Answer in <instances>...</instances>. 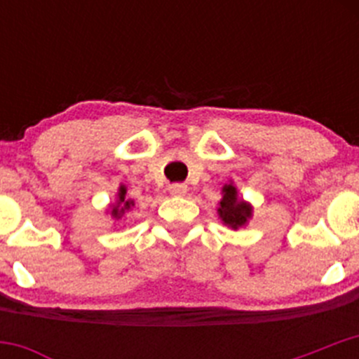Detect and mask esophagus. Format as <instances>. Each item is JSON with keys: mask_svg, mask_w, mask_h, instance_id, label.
Returning <instances> with one entry per match:
<instances>
[{"mask_svg": "<svg viewBox=\"0 0 359 359\" xmlns=\"http://www.w3.org/2000/svg\"><path fill=\"white\" fill-rule=\"evenodd\" d=\"M168 193L172 194V196H186L187 186H184V184H172V186L168 187Z\"/></svg>", "mask_w": 359, "mask_h": 359, "instance_id": "1", "label": "esophagus"}]
</instances>
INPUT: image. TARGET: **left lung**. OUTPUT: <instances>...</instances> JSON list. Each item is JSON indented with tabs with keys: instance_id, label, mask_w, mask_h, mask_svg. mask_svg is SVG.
I'll use <instances>...</instances> for the list:
<instances>
[{
	"instance_id": "8db88e82",
	"label": "left lung",
	"mask_w": 359,
	"mask_h": 359,
	"mask_svg": "<svg viewBox=\"0 0 359 359\" xmlns=\"http://www.w3.org/2000/svg\"><path fill=\"white\" fill-rule=\"evenodd\" d=\"M217 213L224 226L238 231L240 227L247 226L248 220L253 217V206L248 201L241 200L238 187L234 186V182H229L222 187V200L217 206Z\"/></svg>"
}]
</instances>
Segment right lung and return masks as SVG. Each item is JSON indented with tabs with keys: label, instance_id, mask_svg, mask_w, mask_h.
I'll list each match as a JSON object with an SVG mask.
<instances>
[{
	"label": "right lung",
	"instance_id": "right-lung-1",
	"mask_svg": "<svg viewBox=\"0 0 359 359\" xmlns=\"http://www.w3.org/2000/svg\"><path fill=\"white\" fill-rule=\"evenodd\" d=\"M133 206H135V201L132 198H126V187L121 184L118 187V193H116V201L109 205V215L118 222L126 213L132 212Z\"/></svg>",
	"mask_w": 359,
	"mask_h": 359
}]
</instances>
